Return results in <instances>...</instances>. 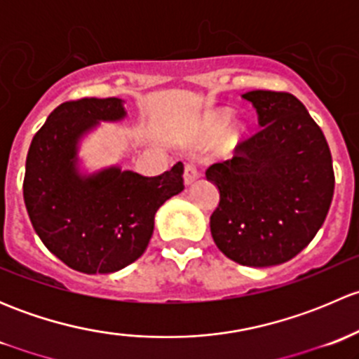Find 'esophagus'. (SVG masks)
I'll return each instance as SVG.
<instances>
[{
	"instance_id": "34e87169",
	"label": "esophagus",
	"mask_w": 359,
	"mask_h": 359,
	"mask_svg": "<svg viewBox=\"0 0 359 359\" xmlns=\"http://www.w3.org/2000/svg\"><path fill=\"white\" fill-rule=\"evenodd\" d=\"M198 177H200V172L196 170V166L186 165V168H184V184H186V186H191Z\"/></svg>"
}]
</instances>
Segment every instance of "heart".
Returning <instances> with one entry per match:
<instances>
[{"mask_svg": "<svg viewBox=\"0 0 359 359\" xmlns=\"http://www.w3.org/2000/svg\"><path fill=\"white\" fill-rule=\"evenodd\" d=\"M234 112L227 107H220V109H215L212 112H208L206 116V126H208V132L212 135H220L233 123ZM248 137V128L247 125L243 123H236V125L231 126L229 132L226 133V139L222 142V153L224 154H231L241 146V144L247 140Z\"/></svg>", "mask_w": 359, "mask_h": 359, "instance_id": "b5f03b06", "label": "heart"}]
</instances>
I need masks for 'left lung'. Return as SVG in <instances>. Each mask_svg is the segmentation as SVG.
<instances>
[{"label":"left lung","mask_w":359,"mask_h":359,"mask_svg":"<svg viewBox=\"0 0 359 359\" xmlns=\"http://www.w3.org/2000/svg\"><path fill=\"white\" fill-rule=\"evenodd\" d=\"M260 132L236 156L206 170L220 201L210 217L220 252L248 267L293 259L323 226L334 198L330 147L306 106L292 93H243Z\"/></svg>","instance_id":"1"}]
</instances>
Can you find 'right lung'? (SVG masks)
Instances as JSON below:
<instances>
[{
	"label": "right lung",
	"instance_id": "add662e5",
	"mask_svg": "<svg viewBox=\"0 0 359 359\" xmlns=\"http://www.w3.org/2000/svg\"><path fill=\"white\" fill-rule=\"evenodd\" d=\"M125 118V100L116 97L64 102L29 147V219L43 245L79 273L109 274L135 262L149 245L159 206L184 189L180 161L158 177L119 165L86 168L79 156L83 140L100 123Z\"/></svg>",
	"mask_w": 359,
	"mask_h": 359
}]
</instances>
